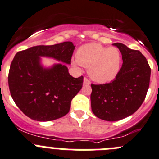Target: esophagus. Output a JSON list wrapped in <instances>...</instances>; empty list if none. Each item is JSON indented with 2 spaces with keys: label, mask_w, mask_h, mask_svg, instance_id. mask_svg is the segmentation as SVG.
<instances>
[{
  "label": "esophagus",
  "mask_w": 159,
  "mask_h": 159,
  "mask_svg": "<svg viewBox=\"0 0 159 159\" xmlns=\"http://www.w3.org/2000/svg\"><path fill=\"white\" fill-rule=\"evenodd\" d=\"M83 84H86V85H89V84H91V82H90V81L88 79V78H84V81H83Z\"/></svg>",
  "instance_id": "34e87169"
}]
</instances>
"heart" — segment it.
Listing matches in <instances>:
<instances>
[{"label":"heart","mask_w":159,"mask_h":159,"mask_svg":"<svg viewBox=\"0 0 159 159\" xmlns=\"http://www.w3.org/2000/svg\"><path fill=\"white\" fill-rule=\"evenodd\" d=\"M76 63L89 69V75L99 83H107L115 79L119 73L121 54L116 47H104L89 43L80 47L77 52Z\"/></svg>","instance_id":"1"}]
</instances>
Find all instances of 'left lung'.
<instances>
[{
    "label": "left lung",
    "instance_id": "1",
    "mask_svg": "<svg viewBox=\"0 0 159 159\" xmlns=\"http://www.w3.org/2000/svg\"><path fill=\"white\" fill-rule=\"evenodd\" d=\"M122 56V66L110 83L91 84V107L97 118L116 121L130 116L141 106L149 88L151 68L138 50L115 43Z\"/></svg>",
    "mask_w": 159,
    "mask_h": 159
}]
</instances>
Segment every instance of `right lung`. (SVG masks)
<instances>
[{
	"mask_svg": "<svg viewBox=\"0 0 159 159\" xmlns=\"http://www.w3.org/2000/svg\"><path fill=\"white\" fill-rule=\"evenodd\" d=\"M75 46L71 41L31 47L16 54L8 73L13 100L24 115L38 121L62 118L69 112L71 100L82 87L83 77L73 78L70 64ZM61 63L45 68L41 57Z\"/></svg>",
	"mask_w": 159,
	"mask_h": 159,
	"instance_id": "obj_1",
	"label": "right lung"
}]
</instances>
